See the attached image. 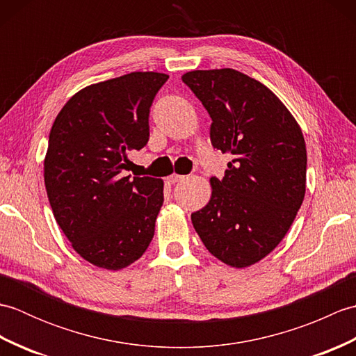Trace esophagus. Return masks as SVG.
I'll return each instance as SVG.
<instances>
[{"label": "esophagus", "instance_id": "34e87169", "mask_svg": "<svg viewBox=\"0 0 356 356\" xmlns=\"http://www.w3.org/2000/svg\"><path fill=\"white\" fill-rule=\"evenodd\" d=\"M185 179H186V176H180V174H171V176H168V182L170 184H179Z\"/></svg>", "mask_w": 356, "mask_h": 356}]
</instances>
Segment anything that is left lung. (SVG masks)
Here are the masks:
<instances>
[{
  "instance_id": "8db88e82",
  "label": "left lung",
  "mask_w": 356,
  "mask_h": 356,
  "mask_svg": "<svg viewBox=\"0 0 356 356\" xmlns=\"http://www.w3.org/2000/svg\"><path fill=\"white\" fill-rule=\"evenodd\" d=\"M182 81L213 119V147L234 157L222 180L211 177L209 202L191 214L194 229L216 259L248 268L274 251L303 203V133L286 105L245 73L194 70Z\"/></svg>"
}]
</instances>
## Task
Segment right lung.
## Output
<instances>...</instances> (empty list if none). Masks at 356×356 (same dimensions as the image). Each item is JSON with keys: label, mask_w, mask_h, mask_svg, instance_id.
Returning a JSON list of instances; mask_svg holds the SVG:
<instances>
[{"label": "right lung", "mask_w": 356, "mask_h": 356, "mask_svg": "<svg viewBox=\"0 0 356 356\" xmlns=\"http://www.w3.org/2000/svg\"><path fill=\"white\" fill-rule=\"evenodd\" d=\"M168 74L133 72L73 95L58 113L44 159V184L59 228L82 259L119 270L154 236L163 180L122 171L149 138V107Z\"/></svg>", "instance_id": "obj_1"}]
</instances>
